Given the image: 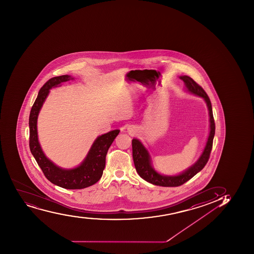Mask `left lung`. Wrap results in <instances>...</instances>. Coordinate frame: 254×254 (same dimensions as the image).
<instances>
[{
	"mask_svg": "<svg viewBox=\"0 0 254 254\" xmlns=\"http://www.w3.org/2000/svg\"><path fill=\"white\" fill-rule=\"evenodd\" d=\"M179 78L183 81L186 85V90L189 93L198 96L203 98L206 103L209 117V134H208L207 142L203 148V152L198 160L189 168L182 171L181 173L175 176H166L159 173L156 171L152 165L151 155L147 149L141 143L138 139H132V157H133L134 165L136 171L141 178L147 181L149 183L155 186H164V187H176L186 183L190 180L196 174L199 172L204 167L208 162L209 155H210L214 133H215V124H214V116L212 111V105L205 91L203 88L198 85V83L189 77V76H180Z\"/></svg>",
	"mask_w": 254,
	"mask_h": 254,
	"instance_id": "left-lung-1",
	"label": "left lung"
}]
</instances>
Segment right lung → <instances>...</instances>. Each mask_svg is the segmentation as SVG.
<instances>
[{"label":"right lung","mask_w":254,"mask_h":254,"mask_svg":"<svg viewBox=\"0 0 254 254\" xmlns=\"http://www.w3.org/2000/svg\"><path fill=\"white\" fill-rule=\"evenodd\" d=\"M73 79L70 75L54 77L40 88L30 110L29 118L30 149L44 175L51 183L68 190H79L93 186L100 180L105 168L106 155L120 130L117 129L98 136L93 141L84 160L74 168H62L46 157L38 139V116L51 88Z\"/></svg>","instance_id":"right-lung-1"}]
</instances>
